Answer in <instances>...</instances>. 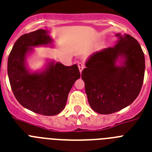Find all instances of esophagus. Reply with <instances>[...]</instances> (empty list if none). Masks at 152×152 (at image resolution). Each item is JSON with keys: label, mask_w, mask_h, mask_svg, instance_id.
Here are the masks:
<instances>
[{"label": "esophagus", "mask_w": 152, "mask_h": 152, "mask_svg": "<svg viewBox=\"0 0 152 152\" xmlns=\"http://www.w3.org/2000/svg\"><path fill=\"white\" fill-rule=\"evenodd\" d=\"M77 66H78L79 67V71H80V72H81L82 70L85 68V64L83 63H81V62H79V63L77 64Z\"/></svg>", "instance_id": "34e87169"}]
</instances>
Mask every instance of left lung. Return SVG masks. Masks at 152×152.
Here are the masks:
<instances>
[{
	"instance_id": "8db88e82",
	"label": "left lung",
	"mask_w": 152,
	"mask_h": 152,
	"mask_svg": "<svg viewBox=\"0 0 152 152\" xmlns=\"http://www.w3.org/2000/svg\"><path fill=\"white\" fill-rule=\"evenodd\" d=\"M116 37L115 47L94 53L81 73L89 104L102 115L131 104L141 91L145 76V55L138 41L129 34ZM119 56L126 59L122 66L115 65Z\"/></svg>"
}]
</instances>
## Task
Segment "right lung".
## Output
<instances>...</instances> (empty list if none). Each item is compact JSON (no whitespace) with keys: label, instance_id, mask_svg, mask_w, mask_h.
<instances>
[{"label":"right lung","instance_id":"1","mask_svg":"<svg viewBox=\"0 0 152 152\" xmlns=\"http://www.w3.org/2000/svg\"><path fill=\"white\" fill-rule=\"evenodd\" d=\"M51 41L45 30L25 34L15 42L7 61L9 81L18 102L35 113L48 116L58 115L64 108L71 88L81 77L77 64L64 66L53 62L41 74L28 72L24 61L31 48Z\"/></svg>","mask_w":152,"mask_h":152}]
</instances>
